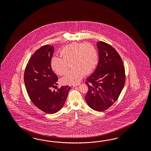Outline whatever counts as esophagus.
I'll use <instances>...</instances> for the list:
<instances>
[{"label": "esophagus", "mask_w": 151, "mask_h": 151, "mask_svg": "<svg viewBox=\"0 0 151 151\" xmlns=\"http://www.w3.org/2000/svg\"><path fill=\"white\" fill-rule=\"evenodd\" d=\"M78 86V85H70V87L73 88V87H76V86Z\"/></svg>", "instance_id": "esophagus-1"}]
</instances>
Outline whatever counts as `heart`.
I'll use <instances>...</instances> for the list:
<instances>
[{
	"label": "heart",
	"mask_w": 151,
	"mask_h": 151,
	"mask_svg": "<svg viewBox=\"0 0 151 151\" xmlns=\"http://www.w3.org/2000/svg\"><path fill=\"white\" fill-rule=\"evenodd\" d=\"M60 54L63 58L54 56L51 59V68L55 73L64 75L68 70V63L71 61L74 68L61 78V82L64 85H77L85 73H91L98 63L97 50L88 43H72L64 47Z\"/></svg>",
	"instance_id": "heart-1"
}]
</instances>
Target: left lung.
Returning <instances> with one entry per match:
<instances>
[{
  "label": "left lung",
  "instance_id": "1",
  "mask_svg": "<svg viewBox=\"0 0 151 151\" xmlns=\"http://www.w3.org/2000/svg\"><path fill=\"white\" fill-rule=\"evenodd\" d=\"M97 46L99 63L87 78L88 90L85 99L90 108L101 112L119 98L125 83V70L121 56L112 46L103 41H99Z\"/></svg>",
  "mask_w": 151,
  "mask_h": 151
}]
</instances>
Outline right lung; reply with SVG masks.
<instances>
[{"mask_svg": "<svg viewBox=\"0 0 151 151\" xmlns=\"http://www.w3.org/2000/svg\"><path fill=\"white\" fill-rule=\"evenodd\" d=\"M53 46L46 45L37 50L29 60L24 73V83L32 103L49 114L61 110L65 103L71 87L63 86L57 91H51L58 80L51 68Z\"/></svg>", "mask_w": 151, "mask_h": 151, "instance_id": "right-lung-1", "label": "right lung"}]
</instances>
